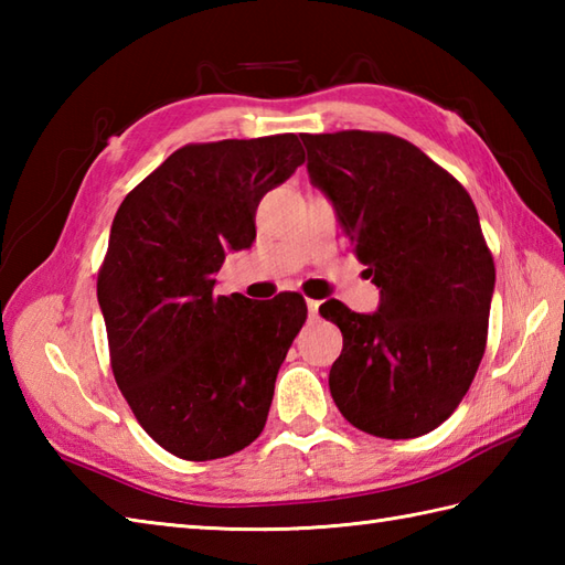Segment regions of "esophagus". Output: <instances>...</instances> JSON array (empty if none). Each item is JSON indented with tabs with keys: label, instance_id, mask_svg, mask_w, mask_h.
Returning <instances> with one entry per match:
<instances>
[{
	"label": "esophagus",
	"instance_id": "obj_1",
	"mask_svg": "<svg viewBox=\"0 0 565 565\" xmlns=\"http://www.w3.org/2000/svg\"><path fill=\"white\" fill-rule=\"evenodd\" d=\"M306 306H308V316H310V318H318V310H320V301H313V298H308V301H306Z\"/></svg>",
	"mask_w": 565,
	"mask_h": 565
}]
</instances>
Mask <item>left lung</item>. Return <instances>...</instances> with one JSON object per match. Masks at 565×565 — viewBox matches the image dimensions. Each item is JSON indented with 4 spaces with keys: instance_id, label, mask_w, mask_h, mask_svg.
I'll use <instances>...</instances> for the list:
<instances>
[{
    "instance_id": "1",
    "label": "left lung",
    "mask_w": 565,
    "mask_h": 565,
    "mask_svg": "<svg viewBox=\"0 0 565 565\" xmlns=\"http://www.w3.org/2000/svg\"><path fill=\"white\" fill-rule=\"evenodd\" d=\"M301 138L310 182L332 201L381 289L376 313L320 306L342 330L332 401L374 437L427 435L461 403L486 352L495 264L478 211L447 170L403 138Z\"/></svg>"
}]
</instances>
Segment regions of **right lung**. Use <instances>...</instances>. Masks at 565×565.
Returning a JSON list of instances; mask_svg holds the SVG:
<instances>
[{
    "label": "right lung",
    "instance_id": "right-lung-1",
    "mask_svg": "<svg viewBox=\"0 0 565 565\" xmlns=\"http://www.w3.org/2000/svg\"><path fill=\"white\" fill-rule=\"evenodd\" d=\"M306 160L294 134L172 152L116 211L97 298L114 379L142 429L186 461L259 437L303 296H215L225 252L257 235L262 196Z\"/></svg>",
    "mask_w": 565,
    "mask_h": 565
}]
</instances>
